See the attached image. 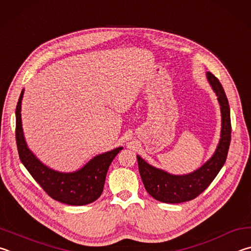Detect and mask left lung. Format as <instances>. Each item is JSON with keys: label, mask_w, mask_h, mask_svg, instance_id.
Instances as JSON below:
<instances>
[{"label": "left lung", "mask_w": 251, "mask_h": 251, "mask_svg": "<svg viewBox=\"0 0 251 251\" xmlns=\"http://www.w3.org/2000/svg\"><path fill=\"white\" fill-rule=\"evenodd\" d=\"M209 85L217 96L222 112L221 139L213 156L199 170L185 175H173L156 169L137 155L140 175L147 192L153 199L169 204L192 201L203 193L225 164L231 138L230 109L222 83L212 73H206Z\"/></svg>", "instance_id": "left-lung-1"}]
</instances>
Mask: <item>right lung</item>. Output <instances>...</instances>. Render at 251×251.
<instances>
[{
  "instance_id": "obj_1",
  "label": "right lung",
  "mask_w": 251,
  "mask_h": 251,
  "mask_svg": "<svg viewBox=\"0 0 251 251\" xmlns=\"http://www.w3.org/2000/svg\"><path fill=\"white\" fill-rule=\"evenodd\" d=\"M24 89L22 90L16 105V144L20 159L26 170L51 199L60 203L81 206L98 200L103 191L108 169L122 147L95 156L80 170L63 173L43 164L26 144L22 128L21 107Z\"/></svg>"
}]
</instances>
